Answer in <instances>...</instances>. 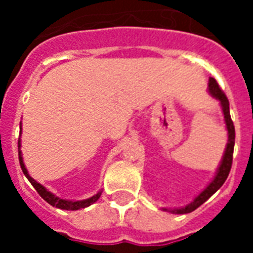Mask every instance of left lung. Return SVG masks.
Here are the masks:
<instances>
[{"instance_id":"obj_1","label":"left lung","mask_w":253,"mask_h":253,"mask_svg":"<svg viewBox=\"0 0 253 253\" xmlns=\"http://www.w3.org/2000/svg\"><path fill=\"white\" fill-rule=\"evenodd\" d=\"M209 90L211 93V95H214L216 99H219L220 105H222V110H223L224 114V121H226V126H227L228 131V143L227 148H226V152H224L223 160L220 163L219 169L216 172L214 180L210 182L208 188L205 189L204 192L201 193L200 196L197 197L196 200L193 201L192 204L186 205L185 208L182 209H176V210H168V211L176 212V214H186V212L194 211L197 208H200L201 205L206 202V201L210 198V197L214 194V193L218 190V189L224 184V181L227 180L228 173L231 170L232 166V155H234V144H235V127H234V122H232L231 115H230V102H228V98L224 94V91L222 90L216 83L215 79H210L209 80ZM167 210V209H164Z\"/></svg>"}]
</instances>
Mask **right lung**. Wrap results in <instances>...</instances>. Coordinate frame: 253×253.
<instances>
[{"label":"right lung","mask_w":253,"mask_h":253,"mask_svg":"<svg viewBox=\"0 0 253 253\" xmlns=\"http://www.w3.org/2000/svg\"><path fill=\"white\" fill-rule=\"evenodd\" d=\"M19 147H21V144H19V142H18V158H19V164H21L22 172L25 173V176L27 177V180L31 182V185L35 188V190L39 193V196H41L44 201H47L49 205H52V206H55V208L57 209H63V210H79V209H84V208H87V206H90L93 202H95V201L98 200L99 197H101V192H99L98 194H95V196H93L91 198H87V200H84V201H75V202H73V201H65L59 198V197L53 196L52 193H49L44 186H42L39 182H37V181L34 180L33 177L30 176L29 173H27V169L25 168V164H23V160H22Z\"/></svg>","instance_id":"1"}]
</instances>
